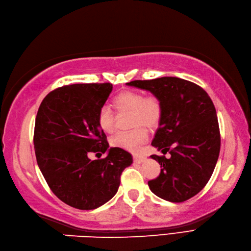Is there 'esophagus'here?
<instances>
[{"mask_svg": "<svg viewBox=\"0 0 251 251\" xmlns=\"http://www.w3.org/2000/svg\"><path fill=\"white\" fill-rule=\"evenodd\" d=\"M146 160V158L144 156H141V155H133V161L140 164V163H143Z\"/></svg>", "mask_w": 251, "mask_h": 251, "instance_id": "obj_1", "label": "esophagus"}]
</instances>
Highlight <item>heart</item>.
Masks as SVG:
<instances>
[{
  "label": "heart",
  "instance_id": "heart-1",
  "mask_svg": "<svg viewBox=\"0 0 251 251\" xmlns=\"http://www.w3.org/2000/svg\"><path fill=\"white\" fill-rule=\"evenodd\" d=\"M111 106L119 115L130 114L129 126L132 128L130 131L117 134L112 139L111 144L114 147L130 151H137L141 144L146 142L149 132L145 127L149 129L158 127L163 114L162 102L158 96L144 95L143 92L137 90H125L120 92L112 99ZM96 121L105 133L111 134L115 131L117 117L108 108L102 107L100 109Z\"/></svg>",
  "mask_w": 251,
  "mask_h": 251
}]
</instances>
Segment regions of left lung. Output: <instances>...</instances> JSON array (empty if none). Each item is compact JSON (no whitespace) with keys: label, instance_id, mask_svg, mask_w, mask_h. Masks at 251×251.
Here are the masks:
<instances>
[{"label":"left lung","instance_id":"1","mask_svg":"<svg viewBox=\"0 0 251 251\" xmlns=\"http://www.w3.org/2000/svg\"><path fill=\"white\" fill-rule=\"evenodd\" d=\"M128 86L151 91L162 102L163 114L151 145L171 158L151 155L161 165L149 181L153 194L182 202L208 183L220 156L221 132L216 110L208 93L196 83L178 77L133 80Z\"/></svg>","mask_w":251,"mask_h":251}]
</instances>
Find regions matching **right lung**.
<instances>
[{"mask_svg": "<svg viewBox=\"0 0 251 251\" xmlns=\"http://www.w3.org/2000/svg\"><path fill=\"white\" fill-rule=\"evenodd\" d=\"M112 91L110 82L74 83L57 88L38 109L34 145L38 166L61 201L79 210L100 207L115 195L132 157L109 144L98 125V113Z\"/></svg>", "mask_w": 251, "mask_h": 251, "instance_id": "1", "label": "right lung"}]
</instances>
